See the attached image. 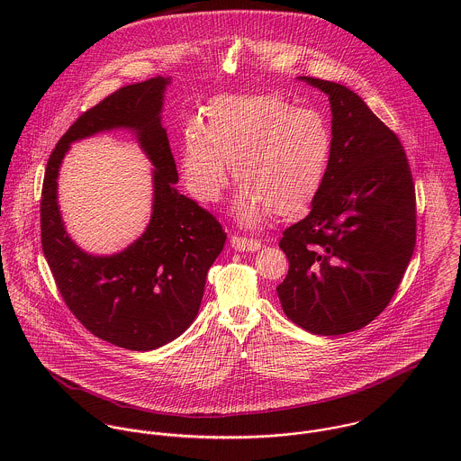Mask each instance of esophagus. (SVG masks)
Instances as JSON below:
<instances>
[{"mask_svg":"<svg viewBox=\"0 0 461 461\" xmlns=\"http://www.w3.org/2000/svg\"><path fill=\"white\" fill-rule=\"evenodd\" d=\"M230 245L234 250L238 252H256L261 249V241L259 240H254V238H247V236H232L230 238Z\"/></svg>","mask_w":461,"mask_h":461,"instance_id":"1","label":"esophagus"}]
</instances>
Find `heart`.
Returning a JSON list of instances; mask_svg holds the SVG:
<instances>
[{
    "instance_id": "1",
    "label": "heart",
    "mask_w": 461,
    "mask_h": 461,
    "mask_svg": "<svg viewBox=\"0 0 461 461\" xmlns=\"http://www.w3.org/2000/svg\"><path fill=\"white\" fill-rule=\"evenodd\" d=\"M331 149L329 121L318 110L296 108L275 94L218 95L205 122L186 126L181 167L190 194L212 203L232 163L241 183L234 211L254 225L273 211L282 218L305 212L325 185Z\"/></svg>"
}]
</instances>
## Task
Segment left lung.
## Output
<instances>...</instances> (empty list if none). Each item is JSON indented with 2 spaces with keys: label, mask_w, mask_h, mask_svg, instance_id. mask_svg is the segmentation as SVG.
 <instances>
[{
  "label": "left lung",
  "mask_w": 461,
  "mask_h": 461,
  "mask_svg": "<svg viewBox=\"0 0 461 461\" xmlns=\"http://www.w3.org/2000/svg\"><path fill=\"white\" fill-rule=\"evenodd\" d=\"M331 106V159L311 212L278 247L289 269L276 293L285 316L320 335L364 329L391 303L417 236L415 185L391 128L344 85L302 76Z\"/></svg>",
  "instance_id": "left-lung-1"
}]
</instances>
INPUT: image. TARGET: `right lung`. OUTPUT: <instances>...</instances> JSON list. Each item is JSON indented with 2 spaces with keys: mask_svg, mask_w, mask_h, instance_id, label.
Segmentation results:
<instances>
[{
  "mask_svg": "<svg viewBox=\"0 0 461 461\" xmlns=\"http://www.w3.org/2000/svg\"><path fill=\"white\" fill-rule=\"evenodd\" d=\"M167 77L119 88L83 112L53 149L41 198V241L57 287L76 320L95 337L132 351L156 349L188 329L225 230L195 200L177 194L176 161L161 128ZM131 127L155 163V207L148 230L112 258L81 253L66 236L56 177L68 145L94 131Z\"/></svg>",
  "mask_w": 461,
  "mask_h": 461,
  "instance_id": "1",
  "label": "right lung"
}]
</instances>
